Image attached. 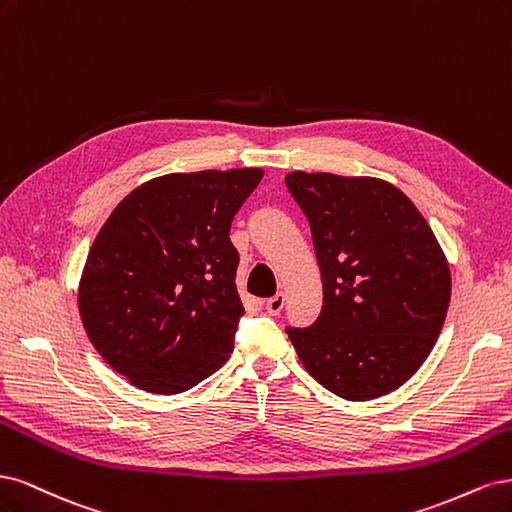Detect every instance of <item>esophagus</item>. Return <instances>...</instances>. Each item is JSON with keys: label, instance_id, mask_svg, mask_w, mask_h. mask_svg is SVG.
Instances as JSON below:
<instances>
[{"label": "esophagus", "instance_id": "34e87169", "mask_svg": "<svg viewBox=\"0 0 512 512\" xmlns=\"http://www.w3.org/2000/svg\"><path fill=\"white\" fill-rule=\"evenodd\" d=\"M283 306H285V293H276L274 298L266 300V310L270 312V315H280Z\"/></svg>", "mask_w": 512, "mask_h": 512}]
</instances>
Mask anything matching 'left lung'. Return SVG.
<instances>
[{"instance_id": "left-lung-1", "label": "left lung", "mask_w": 512, "mask_h": 512, "mask_svg": "<svg viewBox=\"0 0 512 512\" xmlns=\"http://www.w3.org/2000/svg\"><path fill=\"white\" fill-rule=\"evenodd\" d=\"M310 223L323 308L287 327L308 374L351 402L402 387L434 349L451 300L447 257L423 214L387 180L289 172Z\"/></svg>"}]
</instances>
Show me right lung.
I'll return each instance as SVG.
<instances>
[{"label": "right lung", "mask_w": 512, "mask_h": 512, "mask_svg": "<svg viewBox=\"0 0 512 512\" xmlns=\"http://www.w3.org/2000/svg\"><path fill=\"white\" fill-rule=\"evenodd\" d=\"M263 170L166 174L112 210L87 255L78 310L106 364L148 393H183L234 351L244 306L234 214Z\"/></svg>", "instance_id": "1"}]
</instances>
